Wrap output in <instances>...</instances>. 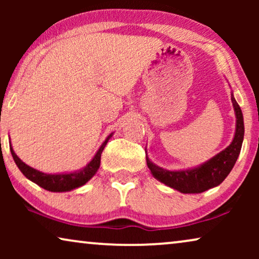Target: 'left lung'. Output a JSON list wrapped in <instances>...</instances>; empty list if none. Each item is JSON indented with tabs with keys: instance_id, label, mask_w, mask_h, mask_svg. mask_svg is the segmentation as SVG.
<instances>
[{
	"instance_id": "1",
	"label": "left lung",
	"mask_w": 259,
	"mask_h": 259,
	"mask_svg": "<svg viewBox=\"0 0 259 259\" xmlns=\"http://www.w3.org/2000/svg\"><path fill=\"white\" fill-rule=\"evenodd\" d=\"M231 101L236 114V131L232 143L210 160L192 168L169 171L153 164L146 154V162L152 176L182 193H201L224 182L235 166L244 139V119L239 105L231 93Z\"/></svg>"
}]
</instances>
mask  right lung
<instances>
[{"mask_svg": "<svg viewBox=\"0 0 259 259\" xmlns=\"http://www.w3.org/2000/svg\"><path fill=\"white\" fill-rule=\"evenodd\" d=\"M113 133L106 138L104 143L97 151V153L93 157V159L88 162V164L81 169L74 172H63V173H44L38 169H35L30 166L21 160L14 152L12 145H10V152L14 158V161L20 168V171L23 173V176L28 178L31 182L36 184L42 189L51 191V192H67V191H72L77 187L82 186L86 184L88 180L93 178V176L97 173V171L100 167V160H101V153L104 151L106 145H107L108 140L111 139Z\"/></svg>", "mask_w": 259, "mask_h": 259, "instance_id": "1", "label": "right lung"}]
</instances>
